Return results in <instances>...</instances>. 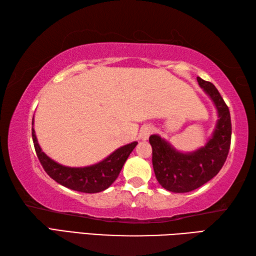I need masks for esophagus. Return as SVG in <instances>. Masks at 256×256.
Wrapping results in <instances>:
<instances>
[{
  "instance_id": "34e87169",
  "label": "esophagus",
  "mask_w": 256,
  "mask_h": 256,
  "mask_svg": "<svg viewBox=\"0 0 256 256\" xmlns=\"http://www.w3.org/2000/svg\"><path fill=\"white\" fill-rule=\"evenodd\" d=\"M153 131H154L153 126H150V125H145V126L140 128V138L142 140H148V138H150V135L153 133Z\"/></svg>"
}]
</instances>
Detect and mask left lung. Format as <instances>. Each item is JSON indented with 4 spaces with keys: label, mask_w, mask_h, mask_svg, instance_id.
I'll list each match as a JSON object with an SVG mask.
<instances>
[{
    "label": "left lung",
    "mask_w": 256,
    "mask_h": 256,
    "mask_svg": "<svg viewBox=\"0 0 256 256\" xmlns=\"http://www.w3.org/2000/svg\"><path fill=\"white\" fill-rule=\"evenodd\" d=\"M197 81L214 103L218 116L206 143L192 152H182L158 134L150 136L157 182L168 192L176 194L192 192L208 182L220 172L230 150L232 126L229 108L214 84L200 77Z\"/></svg>",
    "instance_id": "obj_1"
}]
</instances>
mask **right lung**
Returning a JSON list of instances; mask_svg holds the SVG:
<instances>
[{"instance_id": "add662e5", "label": "right lung", "mask_w": 256, "mask_h": 256, "mask_svg": "<svg viewBox=\"0 0 256 256\" xmlns=\"http://www.w3.org/2000/svg\"><path fill=\"white\" fill-rule=\"evenodd\" d=\"M32 142H34L38 160L44 167L45 172L56 182L80 192L96 194L110 187L116 182L128 157L138 145V142L123 145L106 156L104 160L94 165L84 167L64 166L52 160L42 152L35 134L34 118H32Z\"/></svg>"}]
</instances>
